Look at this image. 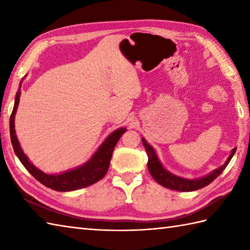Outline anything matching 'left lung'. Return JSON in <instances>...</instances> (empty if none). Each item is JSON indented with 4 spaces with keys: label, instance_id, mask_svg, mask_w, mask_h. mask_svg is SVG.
<instances>
[{
    "label": "left lung",
    "instance_id": "8db88e82",
    "mask_svg": "<svg viewBox=\"0 0 250 250\" xmlns=\"http://www.w3.org/2000/svg\"><path fill=\"white\" fill-rule=\"evenodd\" d=\"M143 145L145 147V150L147 152L148 156V169H149V173L151 174V176L153 177V179L156 180L158 184H160L161 186L168 189L172 190H176V191H194V190H199L203 187H206L207 185H209L211 182L219 176V175L224 172V169L226 168V167L229 164L230 160L232 159V157L234 156L236 148L232 150L230 157L228 158L227 162L225 163V166L220 167L219 168L215 169L214 172H211L209 175H207L205 177H202L199 179H185L182 177L175 176V175L168 173L166 168H164L159 159L156 155L155 150L153 148L148 144V143L145 141V139H142Z\"/></svg>",
    "mask_w": 250,
    "mask_h": 250
}]
</instances>
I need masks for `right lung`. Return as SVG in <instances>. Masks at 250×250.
<instances>
[{"instance_id":"obj_1","label":"right lung","mask_w":250,"mask_h":250,"mask_svg":"<svg viewBox=\"0 0 250 250\" xmlns=\"http://www.w3.org/2000/svg\"><path fill=\"white\" fill-rule=\"evenodd\" d=\"M20 82V88H21ZM20 88L18 90L17 94H16L15 99V105L10 115L9 119V130H10V140H12V144L14 147V151L21 163L23 164V167L28 169L29 173L33 176L36 180H39L41 184H43L46 187H48L52 190L56 191H73L82 188H86L88 186H91L99 182L100 179H102L105 174L107 173V169L109 167L111 155H113L114 148L117 144V142L119 141L121 135L125 133V129H117L114 131L107 139L105 140L101 147L98 149V151L94 153L93 157L90 160L83 164V167L72 169L65 173H62L59 175H48L45 174L44 172L40 171L39 168H36L33 164H32L29 159L21 150V147L19 145V142L16 137L15 133V114L17 110L18 104H19V98H20Z\"/></svg>"}]
</instances>
